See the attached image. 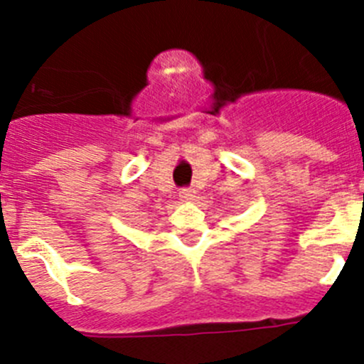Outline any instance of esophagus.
Here are the masks:
<instances>
[{
	"label": "esophagus",
	"instance_id": "obj_1",
	"mask_svg": "<svg viewBox=\"0 0 364 364\" xmlns=\"http://www.w3.org/2000/svg\"><path fill=\"white\" fill-rule=\"evenodd\" d=\"M180 198H184V200H195V191L189 188L180 189Z\"/></svg>",
	"mask_w": 364,
	"mask_h": 364
}]
</instances>
